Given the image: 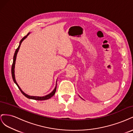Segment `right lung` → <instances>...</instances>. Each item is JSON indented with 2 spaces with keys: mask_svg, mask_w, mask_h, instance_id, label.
Returning a JSON list of instances; mask_svg holds the SVG:
<instances>
[{
  "mask_svg": "<svg viewBox=\"0 0 133 133\" xmlns=\"http://www.w3.org/2000/svg\"><path fill=\"white\" fill-rule=\"evenodd\" d=\"M30 34V33H28L26 36H25L22 39L21 41V42H20V43H19V45L18 46V48L17 49H16L15 51V53H14V57H13V64H12V66H11V75H12V78H13V81L16 84V85H17V87H18L19 89L21 90V91L22 92V93L24 95L25 97H26L28 99H34V100H47V99H50V98H51L52 96H53L55 93V91H56V90H57V84H56V86L54 88V89L53 90V91H52L51 92H50V94H48L45 96H30V95H28V94H25V92H24L21 89V88L19 87V86L18 85V83H17V82H16L15 80V74H14V68H15V61H16V58H17V54H18V52L19 50V48H20V46H21V43H22V42L27 37L28 35H29Z\"/></svg>",
  "mask_w": 133,
  "mask_h": 133,
  "instance_id": "1",
  "label": "right lung"
}]
</instances>
